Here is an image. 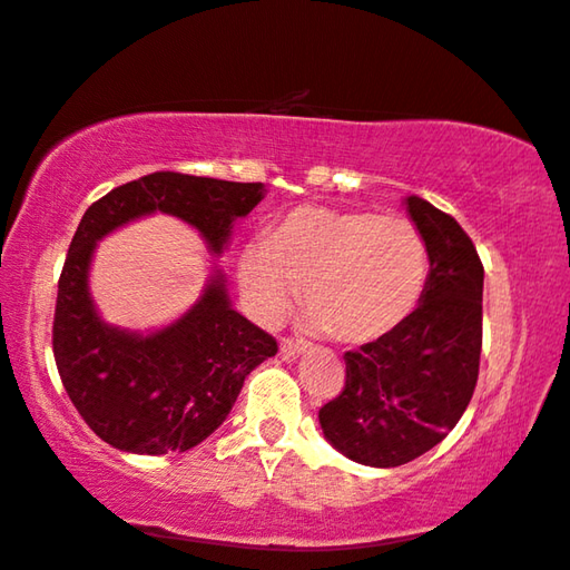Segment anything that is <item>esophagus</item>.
Returning a JSON list of instances; mask_svg holds the SVG:
<instances>
[{
    "label": "esophagus",
    "instance_id": "34e87169",
    "mask_svg": "<svg viewBox=\"0 0 570 570\" xmlns=\"http://www.w3.org/2000/svg\"><path fill=\"white\" fill-rule=\"evenodd\" d=\"M304 350H306V342L292 340V337H284V340H282V352H284L286 357H296V355H302Z\"/></svg>",
    "mask_w": 570,
    "mask_h": 570
}]
</instances>
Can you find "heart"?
<instances>
[{
  "label": "heart",
  "mask_w": 570,
  "mask_h": 570,
  "mask_svg": "<svg viewBox=\"0 0 570 570\" xmlns=\"http://www.w3.org/2000/svg\"><path fill=\"white\" fill-rule=\"evenodd\" d=\"M426 278V240L409 218L317 205L288 213L240 258V284L258 317H282L302 288L314 327L357 345L401 327Z\"/></svg>",
  "instance_id": "b5f03b06"
}]
</instances>
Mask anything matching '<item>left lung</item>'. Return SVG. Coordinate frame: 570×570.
Instances as JSON below:
<instances>
[{
  "label": "left lung",
  "mask_w": 570,
  "mask_h": 570,
  "mask_svg": "<svg viewBox=\"0 0 570 570\" xmlns=\"http://www.w3.org/2000/svg\"><path fill=\"white\" fill-rule=\"evenodd\" d=\"M429 248L421 304L401 327L345 352V387L320 409L330 444L367 466H401L456 426L480 377L484 266L462 225L405 197Z\"/></svg>",
  "instance_id": "left-lung-1"
}]
</instances>
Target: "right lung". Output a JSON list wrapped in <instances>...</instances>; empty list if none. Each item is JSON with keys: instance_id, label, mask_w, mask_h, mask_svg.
Here are the masks:
<instances>
[{"instance_id": "right-lung-1", "label": "right lung", "mask_w": 570, "mask_h": 570, "mask_svg": "<svg viewBox=\"0 0 570 570\" xmlns=\"http://www.w3.org/2000/svg\"><path fill=\"white\" fill-rule=\"evenodd\" d=\"M264 197L261 183L151 171L88 207L58 278L52 355L62 387L88 429L131 454L187 451L220 426L253 367L276 355V340L233 309L215 274L183 320L155 334L108 327L88 294L96 240L155 210L195 225L220 253L236 218Z\"/></svg>"}]
</instances>
